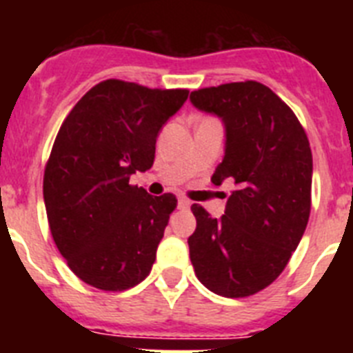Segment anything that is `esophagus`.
I'll return each instance as SVG.
<instances>
[{
    "mask_svg": "<svg viewBox=\"0 0 353 353\" xmlns=\"http://www.w3.org/2000/svg\"><path fill=\"white\" fill-rule=\"evenodd\" d=\"M191 207V201L185 198H179V208H189Z\"/></svg>",
    "mask_w": 353,
    "mask_h": 353,
    "instance_id": "34e87169",
    "label": "esophagus"
}]
</instances>
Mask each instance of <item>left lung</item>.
<instances>
[{"label":"left lung","mask_w":353,"mask_h":353,"mask_svg":"<svg viewBox=\"0 0 353 353\" xmlns=\"http://www.w3.org/2000/svg\"><path fill=\"white\" fill-rule=\"evenodd\" d=\"M191 102L224 125V157L212 183L233 180L236 185L221 219L191 207L192 267L210 292L249 297L276 281L305 232L313 180L310 141L292 109L256 81L196 90Z\"/></svg>","instance_id":"1"}]
</instances>
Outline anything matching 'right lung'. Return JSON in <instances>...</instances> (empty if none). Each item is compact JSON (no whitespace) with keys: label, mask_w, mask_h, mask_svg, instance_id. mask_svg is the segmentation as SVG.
I'll list each match as a JSON object with an SVG mask.
<instances>
[{"label":"right lung","mask_w":353,"mask_h":353,"mask_svg":"<svg viewBox=\"0 0 353 353\" xmlns=\"http://www.w3.org/2000/svg\"><path fill=\"white\" fill-rule=\"evenodd\" d=\"M187 95L108 79L61 123L43 173V203L56 248L81 281L121 292L152 270L176 198L152 196L129 180L152 168L159 132Z\"/></svg>","instance_id":"add662e5"}]
</instances>
